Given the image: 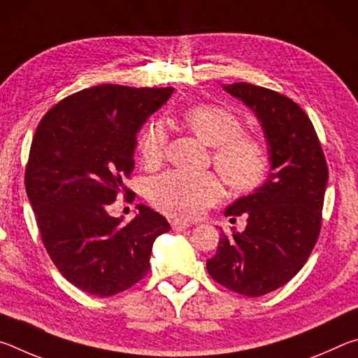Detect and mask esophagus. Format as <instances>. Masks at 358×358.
I'll use <instances>...</instances> for the list:
<instances>
[{"mask_svg": "<svg viewBox=\"0 0 358 358\" xmlns=\"http://www.w3.org/2000/svg\"><path fill=\"white\" fill-rule=\"evenodd\" d=\"M187 227H189V224H187L186 221H181V220H173L172 221L173 232H183V230H186Z\"/></svg>", "mask_w": 358, "mask_h": 358, "instance_id": "34e87169", "label": "esophagus"}]
</instances>
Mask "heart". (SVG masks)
I'll return each instance as SVG.
<instances>
[{
	"mask_svg": "<svg viewBox=\"0 0 358 358\" xmlns=\"http://www.w3.org/2000/svg\"><path fill=\"white\" fill-rule=\"evenodd\" d=\"M181 120L194 136L213 147V164L235 191L257 187L268 172V151L259 137L243 132L237 113L215 104L189 107ZM167 145V132L161 123H151L138 138V151L147 166L159 164ZM216 175L172 171L151 180L148 197L157 210L177 217L201 216L221 199Z\"/></svg>",
	"mask_w": 358,
	"mask_h": 358,
	"instance_id": "heart-1",
	"label": "heart"
}]
</instances>
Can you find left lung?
Instances as JSON below:
<instances>
[{
	"label": "left lung",
	"mask_w": 358,
	"mask_h": 358,
	"mask_svg": "<svg viewBox=\"0 0 358 358\" xmlns=\"http://www.w3.org/2000/svg\"><path fill=\"white\" fill-rule=\"evenodd\" d=\"M222 90L259 120L270 173L262 186L226 208V216L246 215V229L230 237L221 234L207 270L224 287L260 296L289 282L310 257L320 232L329 169L311 120L292 99L245 82Z\"/></svg>",
	"instance_id": "left-lung-1"
}]
</instances>
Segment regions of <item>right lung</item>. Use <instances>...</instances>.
<instances>
[{
	"instance_id": "add662e5",
	"label": "right lung",
	"mask_w": 358,
	"mask_h": 358,
	"mask_svg": "<svg viewBox=\"0 0 358 358\" xmlns=\"http://www.w3.org/2000/svg\"><path fill=\"white\" fill-rule=\"evenodd\" d=\"M173 88L98 85L64 98L36 129L27 194L48 256L83 292L110 296L148 273L155 240L167 220L137 205L128 224L107 213L134 169L137 132Z\"/></svg>"
}]
</instances>
